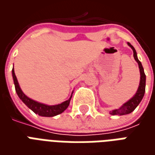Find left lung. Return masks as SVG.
Here are the masks:
<instances>
[{
  "mask_svg": "<svg viewBox=\"0 0 155 155\" xmlns=\"http://www.w3.org/2000/svg\"><path fill=\"white\" fill-rule=\"evenodd\" d=\"M129 46L131 47V49L133 50L134 52V60L137 61V63L139 64V68H140V85L139 88L137 90L136 93L134 95L133 97L130 99V101H128L126 103L121 106L117 110H114L110 111V114L112 115H115V114H119V115H124V114H130L131 112H133L135 108L139 105L142 99H143V95H144V92H145V82H146V75L144 74V71H143V68L142 66L141 62L139 61V59L137 57V53L135 49L134 48L132 45L128 42Z\"/></svg>",
  "mask_w": 155,
  "mask_h": 155,
  "instance_id": "left-lung-1",
  "label": "left lung"
}]
</instances>
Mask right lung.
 <instances>
[{"label":"right lung","instance_id":"right-lung-1","mask_svg":"<svg viewBox=\"0 0 155 155\" xmlns=\"http://www.w3.org/2000/svg\"><path fill=\"white\" fill-rule=\"evenodd\" d=\"M12 77H13V81H14V84H15V91L16 94L19 96V98L22 101V102L29 108L31 109L34 113L39 114L40 116L44 117H53L57 115V114H61L62 112H64L69 106L70 102H71V97H72V94L71 96L70 97L69 100L62 102L61 104H55V105H48V104H42L37 101H33L31 98L27 97L23 91H21V89L19 85L18 81L16 79V76L15 74V71H14V68L12 69Z\"/></svg>","mask_w":155,"mask_h":155}]
</instances>
